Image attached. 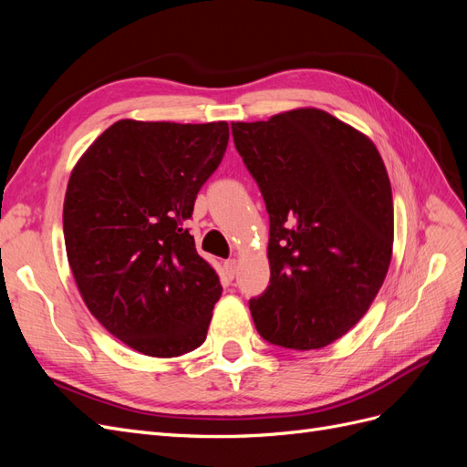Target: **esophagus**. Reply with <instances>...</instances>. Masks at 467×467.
Listing matches in <instances>:
<instances>
[{"label": "esophagus", "mask_w": 467, "mask_h": 467, "mask_svg": "<svg viewBox=\"0 0 467 467\" xmlns=\"http://www.w3.org/2000/svg\"><path fill=\"white\" fill-rule=\"evenodd\" d=\"M223 268H225V273H228V276L234 278L235 273H237V261L235 259H228V261L223 263Z\"/></svg>", "instance_id": "34e87169"}]
</instances>
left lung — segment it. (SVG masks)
<instances>
[{
  "mask_svg": "<svg viewBox=\"0 0 467 467\" xmlns=\"http://www.w3.org/2000/svg\"><path fill=\"white\" fill-rule=\"evenodd\" d=\"M232 134L271 218L255 327L278 347H327L368 312L391 263L384 160L368 136L312 107L232 122Z\"/></svg>",
  "mask_w": 467,
  "mask_h": 467,
  "instance_id": "obj_1",
  "label": "left lung"
}]
</instances>
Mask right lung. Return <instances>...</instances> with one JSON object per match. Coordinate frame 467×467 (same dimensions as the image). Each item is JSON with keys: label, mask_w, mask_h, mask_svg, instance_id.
I'll return each mask as SVG.
<instances>
[{"label": "right lung", "mask_w": 467, "mask_h": 467, "mask_svg": "<svg viewBox=\"0 0 467 467\" xmlns=\"http://www.w3.org/2000/svg\"><path fill=\"white\" fill-rule=\"evenodd\" d=\"M228 122L122 119L81 155L64 199V242L93 317L146 357L201 347L222 286L185 230L228 148Z\"/></svg>", "instance_id": "obj_1"}]
</instances>
